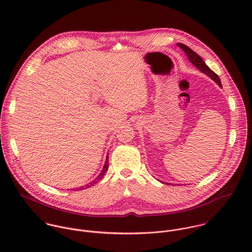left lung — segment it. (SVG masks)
<instances>
[{"label":"left lung","instance_id":"obj_1","mask_svg":"<svg viewBox=\"0 0 252 252\" xmlns=\"http://www.w3.org/2000/svg\"><path fill=\"white\" fill-rule=\"evenodd\" d=\"M178 45L180 46V48L183 49V51L186 53L188 59L191 61V63H192L193 65H195L201 72H203L204 73H206L207 75H209L212 79H214V80L216 81V83H217L220 87H222L219 76H218L214 71H212V70L208 67V65H206L205 61L201 58V56H200L199 54H197V53H196L195 51H193L190 47H188L187 45H185V44H183V43H178Z\"/></svg>","mask_w":252,"mask_h":252}]
</instances>
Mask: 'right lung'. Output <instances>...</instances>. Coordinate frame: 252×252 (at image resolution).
<instances>
[{
    "label": "right lung",
    "mask_w": 252,
    "mask_h": 252,
    "mask_svg": "<svg viewBox=\"0 0 252 252\" xmlns=\"http://www.w3.org/2000/svg\"><path fill=\"white\" fill-rule=\"evenodd\" d=\"M108 157H107V159H106V162H105V166H104V168H103V170H102V172H101V174L95 179L94 180H92L91 182H89L88 184H86V185H84V188H88V187H90V186H92V185H94V184H96L98 181H100V180H102L103 178H104V176H105V174H106V172L108 171ZM83 187V186H82ZM82 187H79V188H76V190H80V189H82ZM75 190V189H74Z\"/></svg>",
    "instance_id": "1"
}]
</instances>
